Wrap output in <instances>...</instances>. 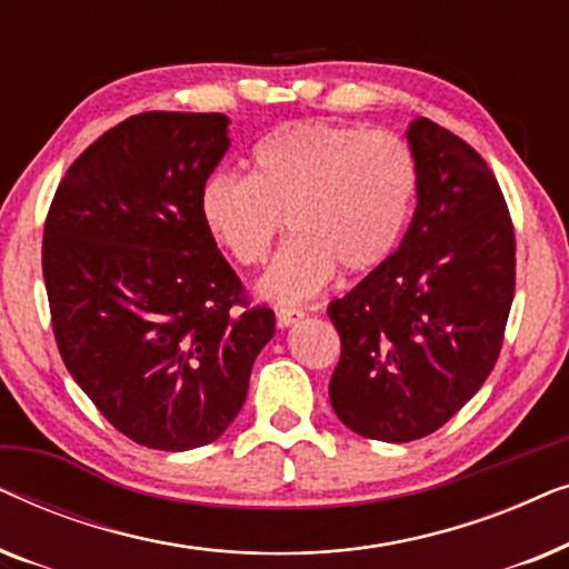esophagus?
<instances>
[{
    "instance_id": "34e87169",
    "label": "esophagus",
    "mask_w": 569,
    "mask_h": 569,
    "mask_svg": "<svg viewBox=\"0 0 569 569\" xmlns=\"http://www.w3.org/2000/svg\"><path fill=\"white\" fill-rule=\"evenodd\" d=\"M302 318H306V310H300V308H279L277 310L279 326H295V323H300Z\"/></svg>"
}]
</instances>
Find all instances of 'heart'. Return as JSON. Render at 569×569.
Here are the masks:
<instances>
[{
    "label": "heart",
    "instance_id": "heart-1",
    "mask_svg": "<svg viewBox=\"0 0 569 569\" xmlns=\"http://www.w3.org/2000/svg\"><path fill=\"white\" fill-rule=\"evenodd\" d=\"M417 193V162L391 131L329 121L279 127L253 150L251 176L214 173L201 189V220L240 267L269 259L284 220L295 238L259 292L300 302L321 292L333 271L357 277L399 246Z\"/></svg>",
    "mask_w": 569,
    "mask_h": 569
}]
</instances>
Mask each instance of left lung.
Segmentation results:
<instances>
[{
	"label": "left lung",
	"instance_id": "1",
	"mask_svg": "<svg viewBox=\"0 0 569 569\" xmlns=\"http://www.w3.org/2000/svg\"><path fill=\"white\" fill-rule=\"evenodd\" d=\"M407 137L417 162L407 236L329 306L341 339L331 407L352 432L386 442L440 430L479 391L516 295V230L485 158L430 119Z\"/></svg>",
	"mask_w": 569,
	"mask_h": 569
}]
</instances>
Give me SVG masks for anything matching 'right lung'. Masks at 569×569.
I'll use <instances>...</instances> for the list:
<instances>
[{"label": "right lung", "instance_id": "1", "mask_svg": "<svg viewBox=\"0 0 569 569\" xmlns=\"http://www.w3.org/2000/svg\"><path fill=\"white\" fill-rule=\"evenodd\" d=\"M228 147L222 113L131 116L69 166L46 214L61 360L144 448L220 438L274 337V310L251 306L201 220V189Z\"/></svg>", "mask_w": 569, "mask_h": 569}]
</instances>
